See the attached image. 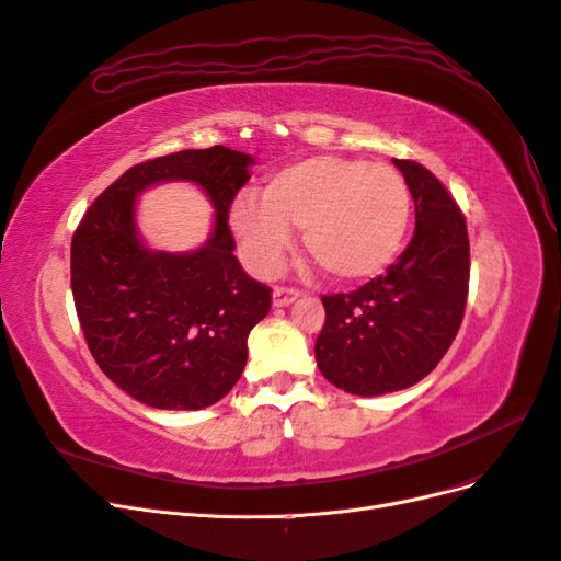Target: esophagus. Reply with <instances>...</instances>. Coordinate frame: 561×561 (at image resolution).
<instances>
[{
    "label": "esophagus",
    "mask_w": 561,
    "mask_h": 561,
    "mask_svg": "<svg viewBox=\"0 0 561 561\" xmlns=\"http://www.w3.org/2000/svg\"><path fill=\"white\" fill-rule=\"evenodd\" d=\"M297 297H299L297 287H280V285L274 287V307H278V309L287 307V304H293Z\"/></svg>",
    "instance_id": "1"
}]
</instances>
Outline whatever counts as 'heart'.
<instances>
[{"label": "heart", "mask_w": 561, "mask_h": 561, "mask_svg": "<svg viewBox=\"0 0 561 561\" xmlns=\"http://www.w3.org/2000/svg\"><path fill=\"white\" fill-rule=\"evenodd\" d=\"M245 260L276 271L304 229L309 257L336 280L381 274L400 254L412 222V194L393 165L313 157L274 173L264 196L241 194L229 213Z\"/></svg>", "instance_id": "b5f03b06"}]
</instances>
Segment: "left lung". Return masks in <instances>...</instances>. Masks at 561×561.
<instances>
[{
  "mask_svg": "<svg viewBox=\"0 0 561 561\" xmlns=\"http://www.w3.org/2000/svg\"><path fill=\"white\" fill-rule=\"evenodd\" d=\"M414 198L416 231L386 274L353 293L322 295L316 363L353 396L410 388L443 360L461 328L470 280L466 217L428 168L393 159Z\"/></svg>",
  "mask_w": 561,
  "mask_h": 561,
  "instance_id": "8db88e82",
  "label": "left lung"
}]
</instances>
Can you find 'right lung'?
<instances>
[{"label": "right lung", "mask_w": 561, "mask_h": 561, "mask_svg": "<svg viewBox=\"0 0 561 561\" xmlns=\"http://www.w3.org/2000/svg\"><path fill=\"white\" fill-rule=\"evenodd\" d=\"M250 154L215 145L142 161L112 182L72 236V295L98 367L157 410H201L241 379L248 334L271 309V287L236 260L229 210L250 180ZM190 179L216 206V229L196 253H151L134 229V196Z\"/></svg>", "instance_id": "right-lung-1"}]
</instances>
